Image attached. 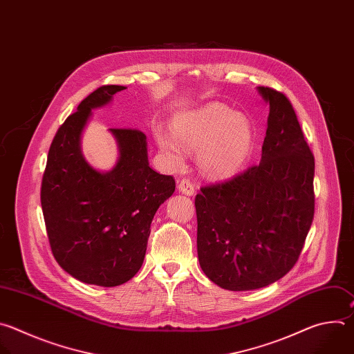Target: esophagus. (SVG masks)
<instances>
[{"instance_id": "34e87169", "label": "esophagus", "mask_w": 354, "mask_h": 354, "mask_svg": "<svg viewBox=\"0 0 354 354\" xmlns=\"http://www.w3.org/2000/svg\"><path fill=\"white\" fill-rule=\"evenodd\" d=\"M178 191L185 194V195H188V196H191L195 192V187H194L192 181H189L188 178H183L180 181V184H178Z\"/></svg>"}]
</instances>
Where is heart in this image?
<instances>
[{
  "instance_id": "heart-1",
  "label": "heart",
  "mask_w": 354,
  "mask_h": 354,
  "mask_svg": "<svg viewBox=\"0 0 354 354\" xmlns=\"http://www.w3.org/2000/svg\"><path fill=\"white\" fill-rule=\"evenodd\" d=\"M171 132L155 131L156 142L170 163H183L185 151L198 152L201 170L212 177L240 171L252 155L255 131L250 118L221 103H207L177 114Z\"/></svg>"
}]
</instances>
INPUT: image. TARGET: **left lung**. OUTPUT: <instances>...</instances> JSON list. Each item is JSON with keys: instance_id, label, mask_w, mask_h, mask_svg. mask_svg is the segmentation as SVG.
Returning a JSON list of instances; mask_svg holds the SVG:
<instances>
[{"instance_id": "left-lung-1", "label": "left lung", "mask_w": 354, "mask_h": 354, "mask_svg": "<svg viewBox=\"0 0 354 354\" xmlns=\"http://www.w3.org/2000/svg\"><path fill=\"white\" fill-rule=\"evenodd\" d=\"M269 103L261 163L195 196L203 273L232 292L265 288L297 262L314 219V156L289 99L258 86Z\"/></svg>"}]
</instances>
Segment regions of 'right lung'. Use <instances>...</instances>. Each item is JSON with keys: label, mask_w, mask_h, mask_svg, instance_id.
<instances>
[{"label": "right lung", "mask_w": 354, "mask_h": 354, "mask_svg": "<svg viewBox=\"0 0 354 354\" xmlns=\"http://www.w3.org/2000/svg\"><path fill=\"white\" fill-rule=\"evenodd\" d=\"M125 86L104 85L85 97L58 128L47 156L40 201L55 261L88 285L125 283L145 258L151 223L173 195L176 181L149 167L147 135L110 128L118 160L110 171L93 169L81 136L92 109L106 106Z\"/></svg>", "instance_id": "obj_1"}]
</instances>
